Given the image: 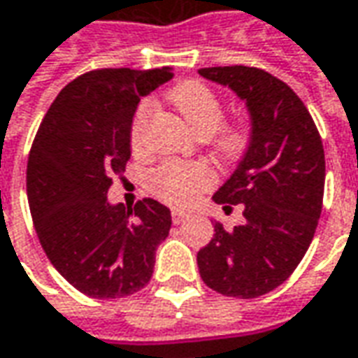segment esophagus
<instances>
[{
    "mask_svg": "<svg viewBox=\"0 0 358 358\" xmlns=\"http://www.w3.org/2000/svg\"><path fill=\"white\" fill-rule=\"evenodd\" d=\"M171 218H173L175 224H181L185 218H187V215H185V213H181V210H173V213H171Z\"/></svg>",
    "mask_w": 358,
    "mask_h": 358,
    "instance_id": "esophagus-1",
    "label": "esophagus"
}]
</instances>
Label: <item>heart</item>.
I'll use <instances>...</instances> for the list:
<instances>
[{"mask_svg": "<svg viewBox=\"0 0 358 358\" xmlns=\"http://www.w3.org/2000/svg\"><path fill=\"white\" fill-rule=\"evenodd\" d=\"M167 100L179 112V116L183 117L185 124L201 138L213 136L224 122V106L217 92L208 88L207 84L196 80L177 84L169 90ZM150 114L151 106L148 102L140 104V108L136 110L131 131H129V141L134 150H138L143 141ZM248 143H250V129L242 124L223 126L218 134V151L229 159L241 157L248 148ZM213 183H215V173L210 171V167L203 163L177 162V159L163 162L150 175L151 191L173 207H187L195 203L196 196L210 189Z\"/></svg>", "mask_w": 358, "mask_h": 358, "instance_id": "obj_1", "label": "heart"}]
</instances>
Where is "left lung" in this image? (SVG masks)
Segmentation results:
<instances>
[{"label":"left lung","mask_w":358,"mask_h":358,"mask_svg":"<svg viewBox=\"0 0 358 358\" xmlns=\"http://www.w3.org/2000/svg\"><path fill=\"white\" fill-rule=\"evenodd\" d=\"M199 74L246 102L252 129L238 167L213 195L224 210L242 205L244 224L224 230L215 222L196 264L210 289L250 299L284 284L313 241L325 187L323 143L299 96L270 73L234 64Z\"/></svg>","instance_id":"1"}]
</instances>
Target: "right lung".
Masks as SVG:
<instances>
[{
    "mask_svg": "<svg viewBox=\"0 0 358 358\" xmlns=\"http://www.w3.org/2000/svg\"><path fill=\"white\" fill-rule=\"evenodd\" d=\"M173 78L153 71L98 69L62 88L41 122L27 162V199L41 246L84 296L116 299L150 284L171 210L153 201L108 203L112 175L126 169L141 96Z\"/></svg>",
    "mask_w": 358,
    "mask_h": 358,
    "instance_id": "right-lung-1",
    "label": "right lung"
}]
</instances>
